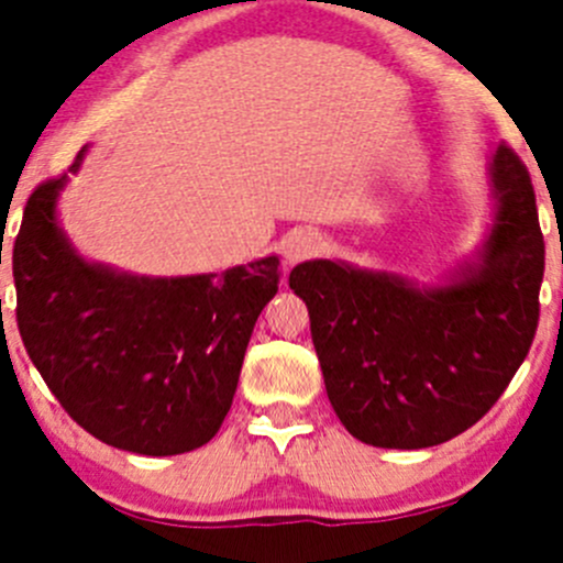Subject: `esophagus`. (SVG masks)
I'll list each match as a JSON object with an SVG mask.
<instances>
[{"mask_svg": "<svg viewBox=\"0 0 563 563\" xmlns=\"http://www.w3.org/2000/svg\"><path fill=\"white\" fill-rule=\"evenodd\" d=\"M318 247H321V236L313 234V231H294L286 240L283 255H286V264H299V261L313 258Z\"/></svg>", "mask_w": 563, "mask_h": 563, "instance_id": "esophagus-1", "label": "esophagus"}]
</instances>
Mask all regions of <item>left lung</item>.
Masks as SVG:
<instances>
[{
  "mask_svg": "<svg viewBox=\"0 0 563 563\" xmlns=\"http://www.w3.org/2000/svg\"><path fill=\"white\" fill-rule=\"evenodd\" d=\"M498 212L479 264L450 286L417 288L334 261L294 266L329 402L354 439L384 450L444 444L479 422L539 323L544 236L526 163L498 144Z\"/></svg>",
  "mask_w": 563,
  "mask_h": 563,
  "instance_id": "1",
  "label": "left lung"
}]
</instances>
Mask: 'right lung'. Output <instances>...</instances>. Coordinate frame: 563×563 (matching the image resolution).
Wrapping results in <instances>:
<instances>
[{"instance_id":"obj_1","label":"right lung","mask_w":563,"mask_h":563,"mask_svg":"<svg viewBox=\"0 0 563 563\" xmlns=\"http://www.w3.org/2000/svg\"><path fill=\"white\" fill-rule=\"evenodd\" d=\"M65 179L32 190L13 245L26 354L62 408L103 444L152 457L198 450L229 413L280 261L157 280L87 264L56 225Z\"/></svg>"}]
</instances>
